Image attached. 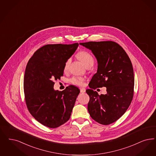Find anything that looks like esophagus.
Here are the masks:
<instances>
[{
  "label": "esophagus",
  "mask_w": 156,
  "mask_h": 156,
  "mask_svg": "<svg viewBox=\"0 0 156 156\" xmlns=\"http://www.w3.org/2000/svg\"><path fill=\"white\" fill-rule=\"evenodd\" d=\"M85 91H86V89H85V88H83V87L80 88V92H81V93H85Z\"/></svg>",
  "instance_id": "esophagus-1"
}]
</instances>
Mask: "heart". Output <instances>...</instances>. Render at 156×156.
I'll return each instance as SVG.
<instances>
[{
	"label": "heart",
	"instance_id": "b5f03b06",
	"mask_svg": "<svg viewBox=\"0 0 156 156\" xmlns=\"http://www.w3.org/2000/svg\"><path fill=\"white\" fill-rule=\"evenodd\" d=\"M78 58L81 60L82 63L87 67L91 65H93L94 63V58L87 51H81L77 54ZM70 63V59H68L64 65V70H67L69 68V65ZM69 81L76 85H82L83 80L82 78L80 77H73L71 78Z\"/></svg>",
	"mask_w": 156,
	"mask_h": 156
}]
</instances>
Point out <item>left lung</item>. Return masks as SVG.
<instances>
[{"label": "left lung", "instance_id": "1", "mask_svg": "<svg viewBox=\"0 0 156 156\" xmlns=\"http://www.w3.org/2000/svg\"><path fill=\"white\" fill-rule=\"evenodd\" d=\"M81 45L91 50L98 61L97 73L86 92L90 100L87 110L94 121L108 125L119 119L128 108L133 96L134 74L130 58L123 48L112 41L88 42ZM106 87L99 95L94 90Z\"/></svg>", "mask_w": 156, "mask_h": 156}]
</instances>
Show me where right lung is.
Listing matches in <instances>:
<instances>
[{
    "instance_id": "1",
    "label": "right lung",
    "mask_w": 156,
    "mask_h": 156,
    "mask_svg": "<svg viewBox=\"0 0 156 156\" xmlns=\"http://www.w3.org/2000/svg\"><path fill=\"white\" fill-rule=\"evenodd\" d=\"M78 45H44L34 53L26 66L24 90L27 108L39 122L50 128L69 120L80 92L73 85L62 92L53 88V81L63 75L65 63Z\"/></svg>"
}]
</instances>
